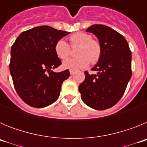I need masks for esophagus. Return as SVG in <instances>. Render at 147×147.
I'll use <instances>...</instances> for the list:
<instances>
[{"label":"esophagus","instance_id":"esophagus-1","mask_svg":"<svg viewBox=\"0 0 147 147\" xmlns=\"http://www.w3.org/2000/svg\"><path fill=\"white\" fill-rule=\"evenodd\" d=\"M70 74H71V75L74 74H75L74 70H70Z\"/></svg>","mask_w":147,"mask_h":147}]
</instances>
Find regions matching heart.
<instances>
[{"label": "heart", "mask_w": 147, "mask_h": 147, "mask_svg": "<svg viewBox=\"0 0 147 147\" xmlns=\"http://www.w3.org/2000/svg\"><path fill=\"white\" fill-rule=\"evenodd\" d=\"M71 48L78 47L76 58L67 59L62 63L64 68L76 70L85 67L90 62L96 64L102 56V45L97 40L92 39V36L85 32H77L69 37ZM54 51L58 57L66 59L71 54V48L64 40H59L56 42Z\"/></svg>", "instance_id": "heart-1"}]
</instances>
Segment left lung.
I'll list each match as a JSON object with an SVG mask.
<instances>
[{"label": "left lung", "instance_id": "left-lung-1", "mask_svg": "<svg viewBox=\"0 0 147 147\" xmlns=\"http://www.w3.org/2000/svg\"><path fill=\"white\" fill-rule=\"evenodd\" d=\"M94 34L102 45V56L92 71H85V79L79 86L82 101L91 108L104 110L110 108L121 99L132 76V54L124 36L101 24L87 28Z\"/></svg>", "mask_w": 147, "mask_h": 147}]
</instances>
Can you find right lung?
<instances>
[{"instance_id": "add662e5", "label": "right lung", "mask_w": 147, "mask_h": 147, "mask_svg": "<svg viewBox=\"0 0 147 147\" xmlns=\"http://www.w3.org/2000/svg\"><path fill=\"white\" fill-rule=\"evenodd\" d=\"M69 32L41 26L22 32L11 49L9 70L17 93L33 107H46L57 99L69 70L51 71L62 64L56 42Z\"/></svg>"}]
</instances>
